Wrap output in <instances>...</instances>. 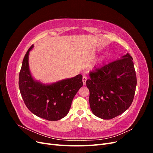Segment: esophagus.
Instances as JSON below:
<instances>
[{
  "mask_svg": "<svg viewBox=\"0 0 153 153\" xmlns=\"http://www.w3.org/2000/svg\"><path fill=\"white\" fill-rule=\"evenodd\" d=\"M87 80V78L86 76H83L82 77V82H83V84L84 85H85V83H86V81Z\"/></svg>",
  "mask_w": 153,
  "mask_h": 153,
  "instance_id": "obj_1",
  "label": "esophagus"
}]
</instances>
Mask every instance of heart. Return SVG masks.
I'll list each match as a JSON object with an SVG mask.
<instances>
[{"mask_svg":"<svg viewBox=\"0 0 153 153\" xmlns=\"http://www.w3.org/2000/svg\"><path fill=\"white\" fill-rule=\"evenodd\" d=\"M105 57H101V58L100 59V61L103 62V61H105Z\"/></svg>","mask_w":153,"mask_h":153,"instance_id":"1","label":"heart"}]
</instances>
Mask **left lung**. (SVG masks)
Returning <instances> with one entry per match:
<instances>
[{
  "label": "left lung",
  "mask_w": 153,
  "mask_h": 153,
  "mask_svg": "<svg viewBox=\"0 0 153 153\" xmlns=\"http://www.w3.org/2000/svg\"><path fill=\"white\" fill-rule=\"evenodd\" d=\"M137 85L133 58L129 53L89 73L86 86L89 90L92 112L111 119L122 114L132 103Z\"/></svg>",
  "instance_id": "obj_1"
}]
</instances>
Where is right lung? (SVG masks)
Returning a JSON list of instances; mask_svg holds the SVG:
<instances>
[{
  "mask_svg": "<svg viewBox=\"0 0 153 153\" xmlns=\"http://www.w3.org/2000/svg\"><path fill=\"white\" fill-rule=\"evenodd\" d=\"M32 45L22 62L19 75V88L23 100L30 112L48 121H58L66 116L72 101L82 87V75L66 78L52 84H43L32 76L29 68V53Z\"/></svg>",
  "mask_w": 153,
  "mask_h": 153,
  "instance_id": "add662e5",
  "label": "right lung"
}]
</instances>
